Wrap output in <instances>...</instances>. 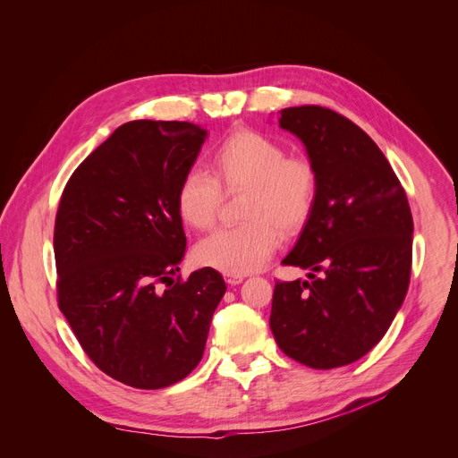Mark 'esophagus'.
I'll use <instances>...</instances> for the list:
<instances>
[{
    "mask_svg": "<svg viewBox=\"0 0 458 458\" xmlns=\"http://www.w3.org/2000/svg\"><path fill=\"white\" fill-rule=\"evenodd\" d=\"M244 276H237V274H225V281L230 284V286H235L239 283H242Z\"/></svg>",
    "mask_w": 458,
    "mask_h": 458,
    "instance_id": "esophagus-1",
    "label": "esophagus"
}]
</instances>
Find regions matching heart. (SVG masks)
I'll list each match as a JSON object with an SVG mask.
<instances>
[{
    "label": "heart",
    "mask_w": 458,
    "mask_h": 458,
    "mask_svg": "<svg viewBox=\"0 0 458 458\" xmlns=\"http://www.w3.org/2000/svg\"><path fill=\"white\" fill-rule=\"evenodd\" d=\"M212 174L190 168L182 174L175 203L181 219L195 230H210L219 217L223 190H244L242 223L221 228L195 248L198 263L225 274H248L263 267L279 244L310 219L318 191V170L304 152L257 130L239 128L212 152Z\"/></svg>",
    "instance_id": "1"
}]
</instances>
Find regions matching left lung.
Here are the masks:
<instances>
[{
  "instance_id": "left-lung-1",
  "label": "left lung",
  "mask_w": 458,
  "mask_h": 458,
  "mask_svg": "<svg viewBox=\"0 0 458 458\" xmlns=\"http://www.w3.org/2000/svg\"><path fill=\"white\" fill-rule=\"evenodd\" d=\"M279 123L318 170L317 201L284 267L310 281H277L270 328L293 360L332 369L364 357L387 332L410 286L413 217L406 191L375 141L317 105Z\"/></svg>"
}]
</instances>
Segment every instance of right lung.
Instances as JSON below:
<instances>
[{
  "label": "right lung",
  "mask_w": 458,
  "mask_h": 458,
  "mask_svg": "<svg viewBox=\"0 0 458 458\" xmlns=\"http://www.w3.org/2000/svg\"><path fill=\"white\" fill-rule=\"evenodd\" d=\"M205 138L186 121L124 123L59 199L57 306L89 359L138 389L175 384L199 364L226 292L210 267L179 276L186 235L175 195Z\"/></svg>",
  "instance_id": "right-lung-1"
}]
</instances>
